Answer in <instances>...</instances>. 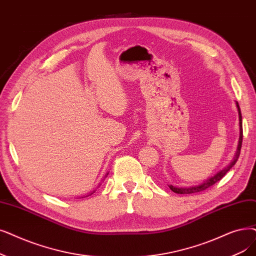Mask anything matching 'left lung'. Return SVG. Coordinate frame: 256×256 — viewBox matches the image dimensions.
I'll use <instances>...</instances> for the list:
<instances>
[{
    "instance_id": "obj_1",
    "label": "left lung",
    "mask_w": 256,
    "mask_h": 256,
    "mask_svg": "<svg viewBox=\"0 0 256 256\" xmlns=\"http://www.w3.org/2000/svg\"><path fill=\"white\" fill-rule=\"evenodd\" d=\"M236 106H238V119H240V139H238V150L236 152L233 157V160L229 163V165H227L224 170H220L218 174H216L214 176L209 178L205 182H203L202 184L196 185V186H192V187H176L172 185H168V187L170 190L176 192V194H194V192H203L205 190H207L208 187L212 186L214 184H216V182H218L222 178H223L231 168L232 166L234 165L240 157V148H242V113H240V108L238 104L236 102Z\"/></svg>"
}]
</instances>
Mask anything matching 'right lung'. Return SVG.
<instances>
[{"mask_svg": "<svg viewBox=\"0 0 256 256\" xmlns=\"http://www.w3.org/2000/svg\"><path fill=\"white\" fill-rule=\"evenodd\" d=\"M92 194H93V192H92Z\"/></svg>", "mask_w": 256, "mask_h": 256, "instance_id": "add662e5", "label": "right lung"}]
</instances>
